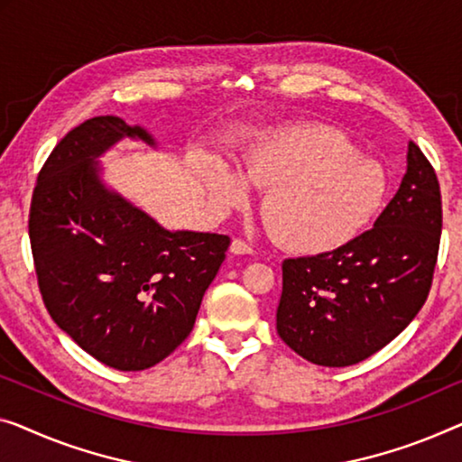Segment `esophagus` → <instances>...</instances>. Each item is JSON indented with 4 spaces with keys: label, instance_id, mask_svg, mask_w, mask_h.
<instances>
[{
    "label": "esophagus",
    "instance_id": "1",
    "mask_svg": "<svg viewBox=\"0 0 462 462\" xmlns=\"http://www.w3.org/2000/svg\"><path fill=\"white\" fill-rule=\"evenodd\" d=\"M230 251L234 254H251L253 253V246L246 243L243 238H234L232 245H230Z\"/></svg>",
    "mask_w": 462,
    "mask_h": 462
}]
</instances>
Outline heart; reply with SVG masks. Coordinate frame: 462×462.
Segmentation results:
<instances>
[{"instance_id": "1", "label": "heart", "mask_w": 462, "mask_h": 462, "mask_svg": "<svg viewBox=\"0 0 462 462\" xmlns=\"http://www.w3.org/2000/svg\"><path fill=\"white\" fill-rule=\"evenodd\" d=\"M211 203L236 209L249 201L243 176L224 163L201 170ZM245 178L263 197V219L284 249L328 254L361 236L380 213L388 178L332 126H302L272 134L245 162Z\"/></svg>"}]
</instances>
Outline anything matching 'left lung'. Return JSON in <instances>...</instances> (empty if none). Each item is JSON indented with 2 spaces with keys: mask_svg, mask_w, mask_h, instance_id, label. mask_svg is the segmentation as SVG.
Listing matches in <instances>:
<instances>
[{
  "mask_svg": "<svg viewBox=\"0 0 462 462\" xmlns=\"http://www.w3.org/2000/svg\"><path fill=\"white\" fill-rule=\"evenodd\" d=\"M407 174L374 228L342 249L284 259L280 338L302 359L348 367L402 332L428 300L442 234L436 170L409 143Z\"/></svg>",
  "mask_w": 462,
  "mask_h": 462,
  "instance_id": "1",
  "label": "left lung"
}]
</instances>
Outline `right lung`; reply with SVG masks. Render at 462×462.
I'll list each match as a JSON object with an SVG mask.
<instances>
[{
    "label": "right lung",
    "instance_id": "1",
    "mask_svg": "<svg viewBox=\"0 0 462 462\" xmlns=\"http://www.w3.org/2000/svg\"><path fill=\"white\" fill-rule=\"evenodd\" d=\"M124 136L155 144L118 116H97L55 144L39 171L29 236L51 319L120 371L149 369L180 346L230 236L163 230L107 190L93 160Z\"/></svg>",
    "mask_w": 462,
    "mask_h": 462
}]
</instances>
